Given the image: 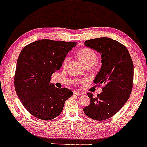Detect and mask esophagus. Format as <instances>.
Instances as JSON below:
<instances>
[{
  "label": "esophagus",
  "instance_id": "obj_1",
  "mask_svg": "<svg viewBox=\"0 0 147 147\" xmlns=\"http://www.w3.org/2000/svg\"><path fill=\"white\" fill-rule=\"evenodd\" d=\"M74 95H76V96H81L83 94V93H82V92H77V91H74Z\"/></svg>",
  "mask_w": 147,
  "mask_h": 147
}]
</instances>
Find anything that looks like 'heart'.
<instances>
[{"label":"heart","mask_w":147,"mask_h":147,"mask_svg":"<svg viewBox=\"0 0 147 147\" xmlns=\"http://www.w3.org/2000/svg\"><path fill=\"white\" fill-rule=\"evenodd\" d=\"M77 56L84 65L86 64H92L94 65L97 61V55L93 50L89 48H83L80 49L77 53ZM68 61L67 58H65L63 61V65H67Z\"/></svg>","instance_id":"obj_1"}]
</instances>
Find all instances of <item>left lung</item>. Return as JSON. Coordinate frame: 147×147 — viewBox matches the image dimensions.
<instances>
[{
    "label": "left lung",
    "instance_id": "obj_1",
    "mask_svg": "<svg viewBox=\"0 0 147 147\" xmlns=\"http://www.w3.org/2000/svg\"><path fill=\"white\" fill-rule=\"evenodd\" d=\"M84 44L101 55L102 66L94 82L104 87L96 97L87 94L90 104L84 108V112L93 120L108 119L129 98L133 82V63L125 46L110 38H96L86 41Z\"/></svg>",
    "mask_w": 147,
    "mask_h": 147
}]
</instances>
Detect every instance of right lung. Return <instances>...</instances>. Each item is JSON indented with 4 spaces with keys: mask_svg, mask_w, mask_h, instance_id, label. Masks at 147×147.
Instances as JSON below:
<instances>
[{
    "mask_svg": "<svg viewBox=\"0 0 147 147\" xmlns=\"http://www.w3.org/2000/svg\"><path fill=\"white\" fill-rule=\"evenodd\" d=\"M76 45V42L42 39L21 50L15 71V90L24 107L35 117L44 120L56 118L73 95L71 90L55 88L50 81Z\"/></svg>",
    "mask_w": 147,
    "mask_h": 147,
    "instance_id": "right-lung-1",
    "label": "right lung"
}]
</instances>
